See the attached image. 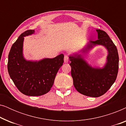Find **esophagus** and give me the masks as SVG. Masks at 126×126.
<instances>
[{
    "label": "esophagus",
    "instance_id": "esophagus-1",
    "mask_svg": "<svg viewBox=\"0 0 126 126\" xmlns=\"http://www.w3.org/2000/svg\"><path fill=\"white\" fill-rule=\"evenodd\" d=\"M69 61V56L68 55H65L64 56V63H67Z\"/></svg>",
    "mask_w": 126,
    "mask_h": 126
}]
</instances>
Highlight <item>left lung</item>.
I'll return each instance as SVG.
<instances>
[{
    "label": "left lung",
    "instance_id": "1",
    "mask_svg": "<svg viewBox=\"0 0 126 126\" xmlns=\"http://www.w3.org/2000/svg\"><path fill=\"white\" fill-rule=\"evenodd\" d=\"M96 31L98 39L91 41L87 49L96 45H101L107 49V63L104 68H92L80 55H77V57H69L74 87L80 94L94 97H99L107 92L116 80L119 69V55L116 46L106 32L99 29Z\"/></svg>",
    "mask_w": 126,
    "mask_h": 126
}]
</instances>
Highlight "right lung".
<instances>
[{"instance_id": "add662e5", "label": "right lung", "mask_w": 126, "mask_h": 126, "mask_svg": "<svg viewBox=\"0 0 126 126\" xmlns=\"http://www.w3.org/2000/svg\"><path fill=\"white\" fill-rule=\"evenodd\" d=\"M34 32L25 31L14 43L8 54L9 75L18 90L27 96H41L50 90L55 77L63 63V54L38 62L26 61L22 54L23 37Z\"/></svg>"}]
</instances>
